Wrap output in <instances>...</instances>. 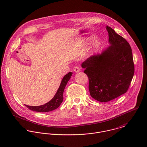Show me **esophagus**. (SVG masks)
<instances>
[{"instance_id":"obj_1","label":"esophagus","mask_w":147,"mask_h":147,"mask_svg":"<svg viewBox=\"0 0 147 147\" xmlns=\"http://www.w3.org/2000/svg\"><path fill=\"white\" fill-rule=\"evenodd\" d=\"M73 70H74V72H76V73H78V72L80 71L81 69H80V67H78V66H76V67H74Z\"/></svg>"}]
</instances>
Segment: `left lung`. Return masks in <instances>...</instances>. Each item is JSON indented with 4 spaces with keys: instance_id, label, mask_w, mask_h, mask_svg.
<instances>
[{
    "instance_id": "1",
    "label": "left lung",
    "mask_w": 147,
    "mask_h": 147,
    "mask_svg": "<svg viewBox=\"0 0 147 147\" xmlns=\"http://www.w3.org/2000/svg\"><path fill=\"white\" fill-rule=\"evenodd\" d=\"M110 46L91 55L81 65L89 80L90 95L107 102L128 90L134 74L131 48L127 40L107 26Z\"/></svg>"
}]
</instances>
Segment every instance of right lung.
Segmentation results:
<instances>
[{
    "instance_id": "obj_1",
    "label": "right lung",
    "mask_w": 147,
    "mask_h": 147,
    "mask_svg": "<svg viewBox=\"0 0 147 147\" xmlns=\"http://www.w3.org/2000/svg\"><path fill=\"white\" fill-rule=\"evenodd\" d=\"M73 73L69 72L66 74L62 78L61 84L59 86V88L55 95L54 97L48 103L38 106H30L26 105L30 110L33 111L41 112V113H46L49 111H52L53 110L57 109L61 103L63 101V93L67 83V82L70 79Z\"/></svg>"
}]
</instances>
